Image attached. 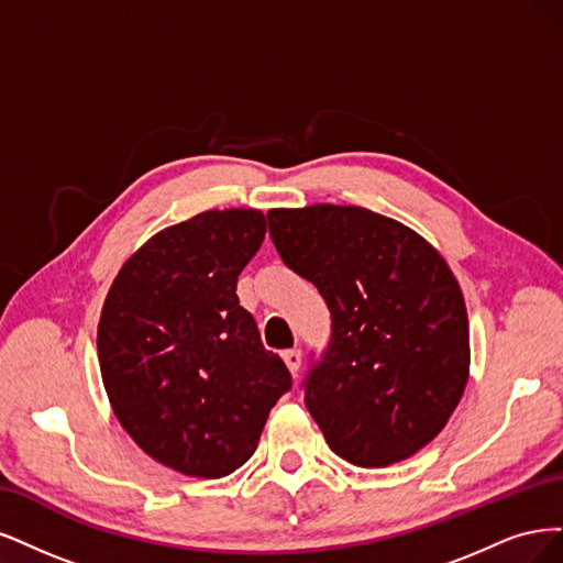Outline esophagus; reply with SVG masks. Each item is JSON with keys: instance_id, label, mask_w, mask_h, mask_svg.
Wrapping results in <instances>:
<instances>
[{"instance_id": "1", "label": "esophagus", "mask_w": 563, "mask_h": 563, "mask_svg": "<svg viewBox=\"0 0 563 563\" xmlns=\"http://www.w3.org/2000/svg\"><path fill=\"white\" fill-rule=\"evenodd\" d=\"M283 360H285L287 369L292 372V376H297V372H299V367H301V351H299V349L285 351V353H283Z\"/></svg>"}]
</instances>
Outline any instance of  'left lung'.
Masks as SVG:
<instances>
[{"mask_svg":"<svg viewBox=\"0 0 563 563\" xmlns=\"http://www.w3.org/2000/svg\"><path fill=\"white\" fill-rule=\"evenodd\" d=\"M280 260L332 316L303 402L330 449L360 467L438 438L467 384L470 330L451 268L409 227L355 206L268 210Z\"/></svg>","mask_w":563,"mask_h":563,"instance_id":"left-lung-1","label":"left lung"}]
</instances>
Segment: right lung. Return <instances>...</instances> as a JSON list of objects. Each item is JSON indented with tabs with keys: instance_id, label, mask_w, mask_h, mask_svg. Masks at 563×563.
Wrapping results in <instances>:
<instances>
[{
	"instance_id": "right-lung-1",
	"label": "right lung",
	"mask_w": 563,
	"mask_h": 563,
	"mask_svg": "<svg viewBox=\"0 0 563 563\" xmlns=\"http://www.w3.org/2000/svg\"><path fill=\"white\" fill-rule=\"evenodd\" d=\"M264 233V214L239 208L163 229L121 266L102 306L98 360L119 423L189 477L241 467L292 388L235 295Z\"/></svg>"
}]
</instances>
